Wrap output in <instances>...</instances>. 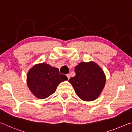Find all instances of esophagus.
Masks as SVG:
<instances>
[{
	"instance_id": "1",
	"label": "esophagus",
	"mask_w": 132,
	"mask_h": 132,
	"mask_svg": "<svg viewBox=\"0 0 132 132\" xmlns=\"http://www.w3.org/2000/svg\"><path fill=\"white\" fill-rule=\"evenodd\" d=\"M67 78H68V79H69L70 78V74H67Z\"/></svg>"
}]
</instances>
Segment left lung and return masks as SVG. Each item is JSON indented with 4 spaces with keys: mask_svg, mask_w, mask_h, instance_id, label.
Masks as SVG:
<instances>
[{
    "mask_svg": "<svg viewBox=\"0 0 132 132\" xmlns=\"http://www.w3.org/2000/svg\"><path fill=\"white\" fill-rule=\"evenodd\" d=\"M75 76L69 82L77 95L85 101L98 98L105 85V75L102 69L94 62H82L75 67Z\"/></svg>",
    "mask_w": 132,
    "mask_h": 132,
    "instance_id": "left-lung-1",
    "label": "left lung"
}]
</instances>
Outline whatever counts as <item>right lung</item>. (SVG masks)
<instances>
[{"label":"right lung","mask_w":132,"mask_h":132,"mask_svg":"<svg viewBox=\"0 0 132 132\" xmlns=\"http://www.w3.org/2000/svg\"><path fill=\"white\" fill-rule=\"evenodd\" d=\"M57 68L46 63L37 64L30 69L27 75V85L37 98L45 99L55 92L61 82L67 80Z\"/></svg>","instance_id":"obj_1"}]
</instances>
